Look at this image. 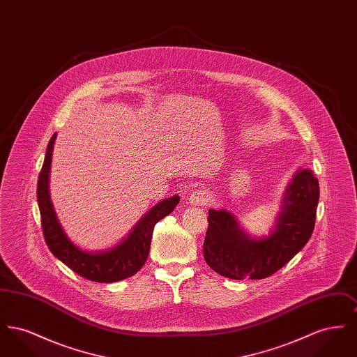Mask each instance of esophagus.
Wrapping results in <instances>:
<instances>
[{"instance_id":"obj_1","label":"esophagus","mask_w":357,"mask_h":357,"mask_svg":"<svg viewBox=\"0 0 357 357\" xmlns=\"http://www.w3.org/2000/svg\"><path fill=\"white\" fill-rule=\"evenodd\" d=\"M210 201V194L206 192V191H201V190H197L194 191L190 197H188V204L191 206H202L206 204Z\"/></svg>"}]
</instances>
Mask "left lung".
I'll return each mask as SVG.
<instances>
[{"mask_svg":"<svg viewBox=\"0 0 357 357\" xmlns=\"http://www.w3.org/2000/svg\"><path fill=\"white\" fill-rule=\"evenodd\" d=\"M319 181L298 169L281 201L272 231L250 236L226 208L208 210L204 257L214 272L231 280H261L280 271L304 246L314 229Z\"/></svg>","mask_w":357,"mask_h":357,"instance_id":"obj_1","label":"left lung"}]
</instances>
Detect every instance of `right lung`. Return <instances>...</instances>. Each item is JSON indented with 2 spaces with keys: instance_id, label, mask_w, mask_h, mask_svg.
<instances>
[{
  "instance_id": "1",
  "label": "right lung",
  "mask_w": 357,
  "mask_h": 357,
  "mask_svg": "<svg viewBox=\"0 0 357 357\" xmlns=\"http://www.w3.org/2000/svg\"><path fill=\"white\" fill-rule=\"evenodd\" d=\"M56 136L57 134H53L48 143L44 165L37 181V202L41 226L50 250L69 269L95 282L111 284L134 275L147 261L155 225L174 211L181 199L179 195L166 198L153 206L137 221L128 236L114 248L95 252L84 250L75 245L66 234L52 204L50 171Z\"/></svg>"
}]
</instances>
